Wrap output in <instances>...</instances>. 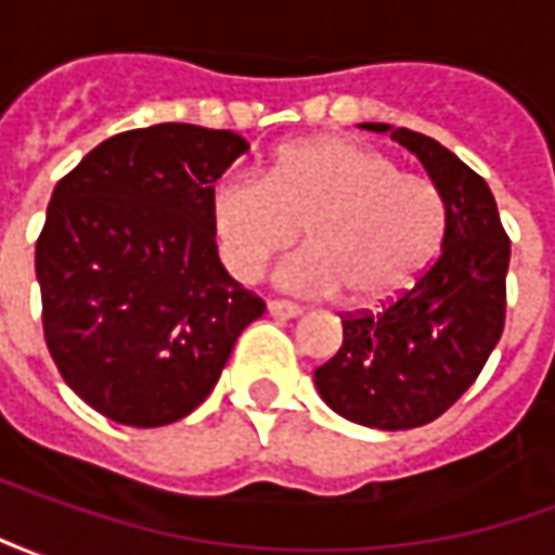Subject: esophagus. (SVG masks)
Returning a JSON list of instances; mask_svg holds the SVG:
<instances>
[{
	"label": "esophagus",
	"instance_id": "esophagus-1",
	"mask_svg": "<svg viewBox=\"0 0 555 555\" xmlns=\"http://www.w3.org/2000/svg\"><path fill=\"white\" fill-rule=\"evenodd\" d=\"M267 312L273 314V318H297L302 312L300 306H294L288 300H270L267 302Z\"/></svg>",
	"mask_w": 555,
	"mask_h": 555
}]
</instances>
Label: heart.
Returning a JSON list of instances; mask_svg holds the SVG:
<instances>
[{
    "mask_svg": "<svg viewBox=\"0 0 555 555\" xmlns=\"http://www.w3.org/2000/svg\"><path fill=\"white\" fill-rule=\"evenodd\" d=\"M207 222L231 276L253 282L273 255L309 241L285 264V288L350 302L396 297L437 255L446 231L440 190L360 142L314 137L282 145L267 178L225 171L207 193Z\"/></svg>",
    "mask_w": 555,
    "mask_h": 555,
    "instance_id": "heart-1",
    "label": "heart"
}]
</instances>
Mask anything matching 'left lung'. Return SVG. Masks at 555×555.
<instances>
[{"label": "left lung", "instance_id": "left-lung-1", "mask_svg": "<svg viewBox=\"0 0 555 555\" xmlns=\"http://www.w3.org/2000/svg\"><path fill=\"white\" fill-rule=\"evenodd\" d=\"M392 133L416 154L446 202L442 253L396 302L348 314L333 360L314 369L330 410L357 425L408 430L428 425L473 386L505 326V273L512 243L481 175L408 127L360 125Z\"/></svg>", "mask_w": 555, "mask_h": 555}]
</instances>
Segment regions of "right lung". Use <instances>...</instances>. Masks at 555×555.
I'll list each match as a JSON object with an SVG mask.
<instances>
[{
  "label": "right lung",
  "mask_w": 555,
  "mask_h": 555,
  "mask_svg": "<svg viewBox=\"0 0 555 555\" xmlns=\"http://www.w3.org/2000/svg\"><path fill=\"white\" fill-rule=\"evenodd\" d=\"M249 142L154 125L106 139L55 183L35 273L43 338L101 416L159 428L217 386L264 300L219 261L207 193Z\"/></svg>",
  "instance_id": "obj_1"
}]
</instances>
